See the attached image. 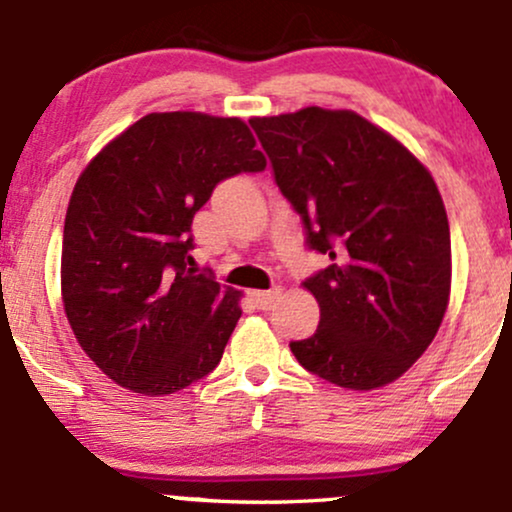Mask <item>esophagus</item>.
Masks as SVG:
<instances>
[{"instance_id":"esophagus-1","label":"esophagus","mask_w":512,"mask_h":512,"mask_svg":"<svg viewBox=\"0 0 512 512\" xmlns=\"http://www.w3.org/2000/svg\"><path fill=\"white\" fill-rule=\"evenodd\" d=\"M279 296H281V291L279 289H269V291H252L250 293V298H252V303L257 305V308L260 310H269L272 308V305L279 301Z\"/></svg>"}]
</instances>
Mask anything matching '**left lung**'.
<instances>
[{
    "instance_id": "obj_1",
    "label": "left lung",
    "mask_w": 512,
    "mask_h": 512,
    "mask_svg": "<svg viewBox=\"0 0 512 512\" xmlns=\"http://www.w3.org/2000/svg\"><path fill=\"white\" fill-rule=\"evenodd\" d=\"M250 125L308 245L332 260L303 281L320 327L291 342L293 356L346 390L395 383L436 339L450 303V226L431 170L354 110L310 105Z\"/></svg>"
}]
</instances>
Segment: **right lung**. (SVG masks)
Listing matches in <instances>:
<instances>
[{"label":"right lung","instance_id":"add662e5","mask_svg":"<svg viewBox=\"0 0 512 512\" xmlns=\"http://www.w3.org/2000/svg\"><path fill=\"white\" fill-rule=\"evenodd\" d=\"M240 117L149 113L88 161L64 216L62 305L86 356L125 390L173 395L219 366L243 293L192 262L216 182L267 158Z\"/></svg>","mask_w":512,"mask_h":512}]
</instances>
